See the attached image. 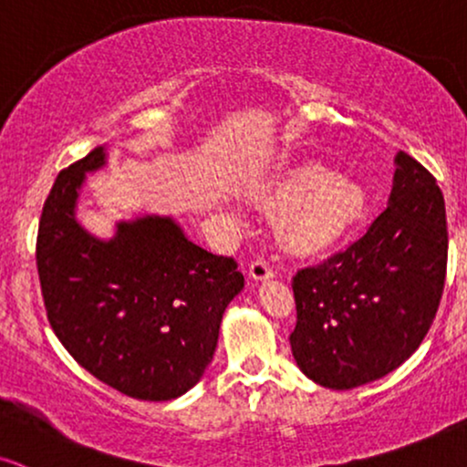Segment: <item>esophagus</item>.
I'll return each mask as SVG.
<instances>
[{
	"label": "esophagus",
	"mask_w": 467,
	"mask_h": 467,
	"mask_svg": "<svg viewBox=\"0 0 467 467\" xmlns=\"http://www.w3.org/2000/svg\"><path fill=\"white\" fill-rule=\"evenodd\" d=\"M249 275H251V279L262 281V279L275 277V270L270 268V264L266 260H255L249 266Z\"/></svg>",
	"instance_id": "obj_1"
}]
</instances>
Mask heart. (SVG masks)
Instances as JSON below:
<instances>
[{"label":"heart","instance_id":"heart-1","mask_svg":"<svg viewBox=\"0 0 467 467\" xmlns=\"http://www.w3.org/2000/svg\"><path fill=\"white\" fill-rule=\"evenodd\" d=\"M260 205L277 214V238L287 251L312 255L329 249L359 223L366 192L322 164L287 171L260 194Z\"/></svg>","mask_w":467,"mask_h":467}]
</instances>
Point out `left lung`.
<instances>
[{
    "mask_svg": "<svg viewBox=\"0 0 467 467\" xmlns=\"http://www.w3.org/2000/svg\"><path fill=\"white\" fill-rule=\"evenodd\" d=\"M389 203L357 243L292 279L290 347L314 383L353 389L396 370L422 344L446 281L444 194L435 177L396 153Z\"/></svg>",
    "mask_w": 467,
    "mask_h": 467,
    "instance_id": "1",
    "label": "left lung"
}]
</instances>
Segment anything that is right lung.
Here are the masks:
<instances>
[{"mask_svg": "<svg viewBox=\"0 0 467 467\" xmlns=\"http://www.w3.org/2000/svg\"><path fill=\"white\" fill-rule=\"evenodd\" d=\"M106 149L60 171L38 223L36 266L49 325L75 361L120 394L171 400L199 383L227 305L244 287L234 257L190 243L171 216L117 223L110 240L75 218L86 172Z\"/></svg>", "mask_w": 467, "mask_h": 467, "instance_id": "1", "label": "right lung"}]
</instances>
